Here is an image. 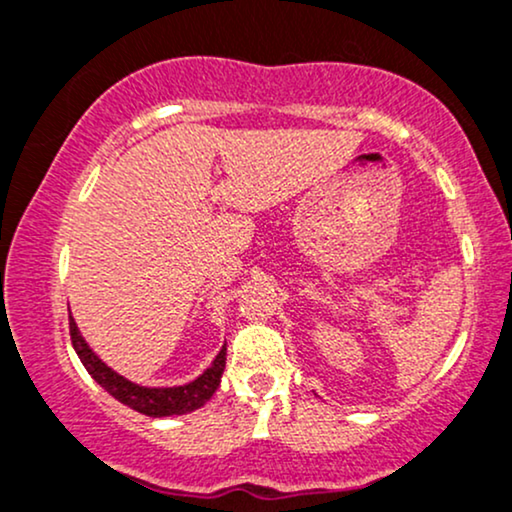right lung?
<instances>
[{
	"mask_svg": "<svg viewBox=\"0 0 512 512\" xmlns=\"http://www.w3.org/2000/svg\"><path fill=\"white\" fill-rule=\"evenodd\" d=\"M69 333H71V345L81 359L83 366L95 381L100 383L114 400H119L122 405L131 407V410L146 414V417H172V414H189L203 407L213 398V393L220 386L222 371H225V354L227 345H222L218 357L213 359V364L203 371L201 376L194 378L191 383L174 388H148L131 383L129 378L119 376L117 371H112L102 359L88 347V342L83 340V335L78 333L76 321L69 314Z\"/></svg>",
	"mask_w": 512,
	"mask_h": 512,
	"instance_id": "1",
	"label": "right lung"
}]
</instances>
